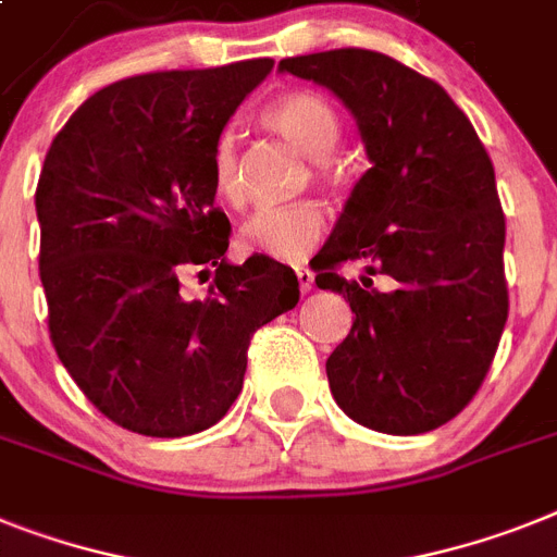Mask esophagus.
<instances>
[{"instance_id":"esophagus-1","label":"esophagus","mask_w":557,"mask_h":557,"mask_svg":"<svg viewBox=\"0 0 557 557\" xmlns=\"http://www.w3.org/2000/svg\"><path fill=\"white\" fill-rule=\"evenodd\" d=\"M296 278H298V287H301V293H310L312 282H315L312 270L310 268H296Z\"/></svg>"}]
</instances>
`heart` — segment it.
<instances>
[{
    "label": "heart",
    "instance_id": "heart-1",
    "mask_svg": "<svg viewBox=\"0 0 557 557\" xmlns=\"http://www.w3.org/2000/svg\"><path fill=\"white\" fill-rule=\"evenodd\" d=\"M261 122L284 141L312 159V178L335 187L342 168L333 159L342 141V119L324 96L312 90H287L261 110ZM213 185L230 207H245L247 185L236 136L224 131L210 153ZM327 230V215L315 201H298L282 210H264L242 227V245L247 250L275 261H301Z\"/></svg>",
    "mask_w": 557,
    "mask_h": 557
}]
</instances>
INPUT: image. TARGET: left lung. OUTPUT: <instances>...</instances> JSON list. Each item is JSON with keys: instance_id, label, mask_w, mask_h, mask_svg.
<instances>
[{"instance_id": "obj_1", "label": "left lung", "mask_w": 557, "mask_h": 557, "mask_svg": "<svg viewBox=\"0 0 557 557\" xmlns=\"http://www.w3.org/2000/svg\"><path fill=\"white\" fill-rule=\"evenodd\" d=\"M278 71L330 87L372 162L310 261L315 284L356 312L327 358L333 398L379 433H430L475 398L507 324L493 159L447 90L398 59L338 48L282 59ZM347 260H364L368 275L344 280Z\"/></svg>"}]
</instances>
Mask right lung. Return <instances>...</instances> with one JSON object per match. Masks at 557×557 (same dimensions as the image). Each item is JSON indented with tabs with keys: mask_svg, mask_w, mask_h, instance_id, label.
<instances>
[{
	"mask_svg": "<svg viewBox=\"0 0 557 557\" xmlns=\"http://www.w3.org/2000/svg\"><path fill=\"white\" fill-rule=\"evenodd\" d=\"M273 59L102 87L50 145L36 187L39 278L59 361L113 424L150 438L213 426L245 384L252 333L298 305L268 256L227 264L210 153ZM214 270L205 299L181 275Z\"/></svg>",
	"mask_w": 557,
	"mask_h": 557,
	"instance_id": "right-lung-1",
	"label": "right lung"
}]
</instances>
